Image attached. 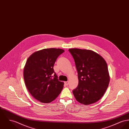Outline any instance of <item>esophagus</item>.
Listing matches in <instances>:
<instances>
[{
    "instance_id": "obj_1",
    "label": "esophagus",
    "mask_w": 129,
    "mask_h": 129,
    "mask_svg": "<svg viewBox=\"0 0 129 129\" xmlns=\"http://www.w3.org/2000/svg\"><path fill=\"white\" fill-rule=\"evenodd\" d=\"M69 81H67V82H64V84L66 85V86H68L69 85Z\"/></svg>"
}]
</instances>
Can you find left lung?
I'll use <instances>...</instances> for the list:
<instances>
[{"mask_svg": "<svg viewBox=\"0 0 129 129\" xmlns=\"http://www.w3.org/2000/svg\"><path fill=\"white\" fill-rule=\"evenodd\" d=\"M75 63L79 80L73 93L79 103L88 105L99 100L110 82L106 61L98 53L90 50L69 49Z\"/></svg>", "mask_w": 129, "mask_h": 129, "instance_id": "left-lung-1", "label": "left lung"}]
</instances>
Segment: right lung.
Masks as SVG:
<instances>
[{
    "label": "right lung",
    "mask_w": 129,
    "mask_h": 129,
    "mask_svg": "<svg viewBox=\"0 0 129 129\" xmlns=\"http://www.w3.org/2000/svg\"><path fill=\"white\" fill-rule=\"evenodd\" d=\"M59 48H47L35 52L27 59L23 70L24 80L30 93L43 103L54 101L60 94L63 82L58 80L53 67L64 52Z\"/></svg>",
    "instance_id": "obj_1"
}]
</instances>
